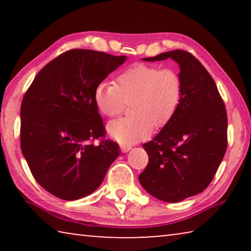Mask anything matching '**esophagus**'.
I'll list each match as a JSON object with an SVG mask.
<instances>
[{"label": "esophagus", "instance_id": "34e87169", "mask_svg": "<svg viewBox=\"0 0 251 251\" xmlns=\"http://www.w3.org/2000/svg\"><path fill=\"white\" fill-rule=\"evenodd\" d=\"M131 150V146L130 145H121V151H122V152H127V151H129Z\"/></svg>", "mask_w": 251, "mask_h": 251}]
</instances>
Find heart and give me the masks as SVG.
Here are the masks:
<instances>
[{"mask_svg": "<svg viewBox=\"0 0 251 251\" xmlns=\"http://www.w3.org/2000/svg\"><path fill=\"white\" fill-rule=\"evenodd\" d=\"M182 96V80L173 69L135 64L117 76L115 85L101 82L95 87L96 107L105 116L120 114L124 101H130L131 115L109 122L110 137L123 145L146 138L152 127L159 128L175 115Z\"/></svg>", "mask_w": 251, "mask_h": 251, "instance_id": "b5f03b06", "label": "heart"}]
</instances>
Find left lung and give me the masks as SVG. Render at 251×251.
I'll list each match as a JSON object with an SVG mask.
<instances>
[{
  "label": "left lung",
  "mask_w": 251,
  "mask_h": 251,
  "mask_svg": "<svg viewBox=\"0 0 251 251\" xmlns=\"http://www.w3.org/2000/svg\"><path fill=\"white\" fill-rule=\"evenodd\" d=\"M172 58L180 71L182 96L175 115L144 144L148 164L138 179L159 201L178 202L210 184L227 150V113L215 80L192 54L171 50L146 62Z\"/></svg>",
  "instance_id": "left-lung-1"
}]
</instances>
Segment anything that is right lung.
Listing matches in <instances>:
<instances>
[{"label":"right lung","mask_w":251,"mask_h":251,"mask_svg":"<svg viewBox=\"0 0 251 251\" xmlns=\"http://www.w3.org/2000/svg\"><path fill=\"white\" fill-rule=\"evenodd\" d=\"M127 56L71 50L35 76L21 105V150L36 181L54 196L76 201L99 188L118 155L104 137L95 87Z\"/></svg>","instance_id":"1"}]
</instances>
